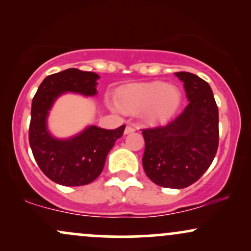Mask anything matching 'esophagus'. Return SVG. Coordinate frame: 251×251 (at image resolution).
<instances>
[{"instance_id":"1","label":"esophagus","mask_w":251,"mask_h":251,"mask_svg":"<svg viewBox=\"0 0 251 251\" xmlns=\"http://www.w3.org/2000/svg\"><path fill=\"white\" fill-rule=\"evenodd\" d=\"M134 131H135V129H134L133 126H126V128H125V131H124V133L129 134V133H132V132H134Z\"/></svg>"}]
</instances>
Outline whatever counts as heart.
<instances>
[{"label": "heart", "instance_id": "heart-1", "mask_svg": "<svg viewBox=\"0 0 251 251\" xmlns=\"http://www.w3.org/2000/svg\"><path fill=\"white\" fill-rule=\"evenodd\" d=\"M181 102L180 91L175 86L155 81L144 85H129L117 93L112 106L118 112L135 113L143 111L150 123L165 122L174 117Z\"/></svg>", "mask_w": 251, "mask_h": 251}]
</instances>
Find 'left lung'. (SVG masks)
<instances>
[{"label": "left lung", "instance_id": "obj_1", "mask_svg": "<svg viewBox=\"0 0 251 251\" xmlns=\"http://www.w3.org/2000/svg\"><path fill=\"white\" fill-rule=\"evenodd\" d=\"M189 103L165 125L144 128L143 166L157 185L183 189L209 169L218 149V107L210 85L196 74L177 72Z\"/></svg>", "mask_w": 251, "mask_h": 251}]
</instances>
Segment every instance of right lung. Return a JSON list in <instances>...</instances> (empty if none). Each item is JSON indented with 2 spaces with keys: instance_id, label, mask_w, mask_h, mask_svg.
I'll list each match as a JSON object with an SVG mask.
<instances>
[{
  "instance_id": "obj_1",
  "label": "right lung",
  "mask_w": 251,
  "mask_h": 251,
  "mask_svg": "<svg viewBox=\"0 0 251 251\" xmlns=\"http://www.w3.org/2000/svg\"><path fill=\"white\" fill-rule=\"evenodd\" d=\"M99 75L76 68L48 75L37 88L31 102L29 144L41 171L63 186H81L92 183L101 174L106 157L125 125L116 129L88 126L70 139H56L47 129V117L53 103L66 92L93 97Z\"/></svg>"
}]
</instances>
